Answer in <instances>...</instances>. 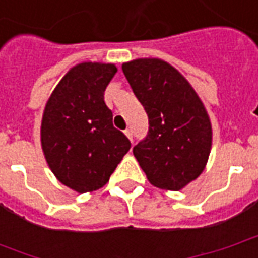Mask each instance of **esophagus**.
Returning <instances> with one entry per match:
<instances>
[{
    "instance_id": "obj_1",
    "label": "esophagus",
    "mask_w": 258,
    "mask_h": 258,
    "mask_svg": "<svg viewBox=\"0 0 258 258\" xmlns=\"http://www.w3.org/2000/svg\"><path fill=\"white\" fill-rule=\"evenodd\" d=\"M124 134L127 135V137H128L130 140H133V131H131V130H130V128L125 130V131H124Z\"/></svg>"
}]
</instances>
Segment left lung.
I'll return each instance as SVG.
<instances>
[{
	"instance_id": "left-lung-1",
	"label": "left lung",
	"mask_w": 258,
	"mask_h": 258,
	"mask_svg": "<svg viewBox=\"0 0 258 258\" xmlns=\"http://www.w3.org/2000/svg\"><path fill=\"white\" fill-rule=\"evenodd\" d=\"M149 130L134 156L157 188L178 190L203 171L211 148V125L203 103L181 74L160 59L123 64Z\"/></svg>"
}]
</instances>
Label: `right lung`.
Masks as SVG:
<instances>
[{"label": "right lung", "mask_w": 258, "mask_h": 258, "mask_svg": "<svg viewBox=\"0 0 258 258\" xmlns=\"http://www.w3.org/2000/svg\"><path fill=\"white\" fill-rule=\"evenodd\" d=\"M117 68L80 63L53 90L44 112L41 145L56 178L85 194L106 184L131 142L113 127L103 92Z\"/></svg>", "instance_id": "right-lung-1"}]
</instances>
